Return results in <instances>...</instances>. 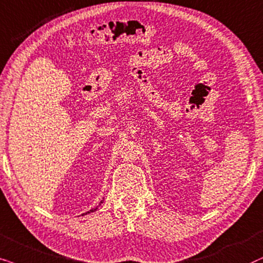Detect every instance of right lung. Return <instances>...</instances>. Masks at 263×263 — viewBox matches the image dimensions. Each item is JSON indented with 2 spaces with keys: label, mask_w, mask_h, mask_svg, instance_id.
I'll return each mask as SVG.
<instances>
[{
  "label": "right lung",
  "mask_w": 263,
  "mask_h": 263,
  "mask_svg": "<svg viewBox=\"0 0 263 263\" xmlns=\"http://www.w3.org/2000/svg\"><path fill=\"white\" fill-rule=\"evenodd\" d=\"M101 203H103V199H102V201H101V202H100V203H99V205H96V207H95V208H92V209H90V211H89V212H86V213H84V214H90V213H92V212H95V211H96V209H97V208H99V207H100V205H101ZM84 214H83V215H84Z\"/></svg>",
  "instance_id": "add662e5"
}]
</instances>
